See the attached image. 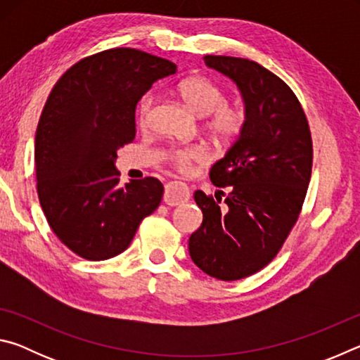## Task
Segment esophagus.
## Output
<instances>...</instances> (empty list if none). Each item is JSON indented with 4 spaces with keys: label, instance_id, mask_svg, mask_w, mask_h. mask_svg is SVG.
<instances>
[{
    "label": "esophagus",
    "instance_id": "esophagus-1",
    "mask_svg": "<svg viewBox=\"0 0 360 360\" xmlns=\"http://www.w3.org/2000/svg\"><path fill=\"white\" fill-rule=\"evenodd\" d=\"M191 200V191L181 181H172L165 186V193H163V202L169 206H178Z\"/></svg>",
    "mask_w": 360,
    "mask_h": 360
}]
</instances>
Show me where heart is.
<instances>
[{"mask_svg":"<svg viewBox=\"0 0 360 360\" xmlns=\"http://www.w3.org/2000/svg\"><path fill=\"white\" fill-rule=\"evenodd\" d=\"M178 94L195 114L203 115L202 127L212 141L221 146H230L245 133L248 127V111L245 106L227 105L229 96L221 85L208 77H188L178 85ZM155 96L144 94L138 101V119L144 125L154 108ZM208 152L200 144L179 146L167 152L169 165L179 172H187L193 163L202 162Z\"/></svg>","mask_w":360,"mask_h":360,"instance_id":"heart-1","label":"heart"}]
</instances>
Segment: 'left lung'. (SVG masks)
<instances>
[{
    "label": "left lung",
    "mask_w": 360,
    "mask_h": 360,
    "mask_svg": "<svg viewBox=\"0 0 360 360\" xmlns=\"http://www.w3.org/2000/svg\"><path fill=\"white\" fill-rule=\"evenodd\" d=\"M205 63L238 85L248 127L210 169L222 198L193 193L203 222L188 238L193 264L221 281L266 266L281 251L307 197L311 131L300 101L283 79L248 58L206 56Z\"/></svg>",
    "instance_id": "left-lung-1"
}]
</instances>
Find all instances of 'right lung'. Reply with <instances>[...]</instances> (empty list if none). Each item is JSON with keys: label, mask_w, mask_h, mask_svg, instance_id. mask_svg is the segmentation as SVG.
I'll return each instance as SVG.
<instances>
[{"label": "right lung", "mask_w": 360, "mask_h": 360, "mask_svg": "<svg viewBox=\"0 0 360 360\" xmlns=\"http://www.w3.org/2000/svg\"><path fill=\"white\" fill-rule=\"evenodd\" d=\"M174 72L169 60L114 47L81 58L53 85L36 129V188L52 231L79 257L124 252L160 205V181L120 187L114 160L135 139L139 98Z\"/></svg>", "instance_id": "right-lung-1"}]
</instances>
